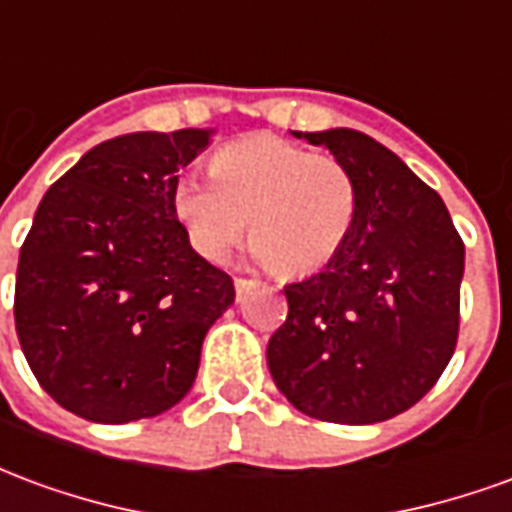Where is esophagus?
<instances>
[{"label": "esophagus", "mask_w": 512, "mask_h": 512, "mask_svg": "<svg viewBox=\"0 0 512 512\" xmlns=\"http://www.w3.org/2000/svg\"><path fill=\"white\" fill-rule=\"evenodd\" d=\"M233 285H235V293H238V296H244L246 290H249V288H255V279L235 277V279H233Z\"/></svg>", "instance_id": "34e87169"}]
</instances>
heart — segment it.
I'll return each instance as SVG.
<instances>
[{
  "instance_id": "b5f03b06",
  "label": "heart",
  "mask_w": 512,
  "mask_h": 512,
  "mask_svg": "<svg viewBox=\"0 0 512 512\" xmlns=\"http://www.w3.org/2000/svg\"><path fill=\"white\" fill-rule=\"evenodd\" d=\"M211 175H180L172 208L194 252L222 260L246 230L252 257L285 274L329 263L351 233L356 186L343 161L279 136H246L211 158Z\"/></svg>"
}]
</instances>
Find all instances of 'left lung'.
<instances>
[{"label":"left lung","mask_w":512,"mask_h":512,"mask_svg":"<svg viewBox=\"0 0 512 512\" xmlns=\"http://www.w3.org/2000/svg\"><path fill=\"white\" fill-rule=\"evenodd\" d=\"M343 161L356 186L351 233L326 266L285 285L288 318L268 370L307 417L373 425L428 395L452 359L463 241L444 202L354 128L293 131Z\"/></svg>","instance_id":"1"}]
</instances>
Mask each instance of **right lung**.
I'll return each mask as SVG.
<instances>
[{
  "instance_id": "obj_1",
  "label": "right lung",
  "mask_w": 512,
  "mask_h": 512,
  "mask_svg": "<svg viewBox=\"0 0 512 512\" xmlns=\"http://www.w3.org/2000/svg\"><path fill=\"white\" fill-rule=\"evenodd\" d=\"M213 128L134 131L87 150L40 200L18 255L16 332L40 386L106 425L189 395L233 279L191 249L172 208L178 169Z\"/></svg>"
}]
</instances>
